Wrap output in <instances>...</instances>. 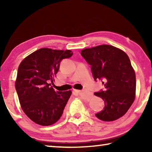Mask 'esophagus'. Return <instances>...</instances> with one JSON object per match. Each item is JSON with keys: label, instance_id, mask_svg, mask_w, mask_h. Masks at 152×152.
<instances>
[{"label": "esophagus", "instance_id": "34e87169", "mask_svg": "<svg viewBox=\"0 0 152 152\" xmlns=\"http://www.w3.org/2000/svg\"><path fill=\"white\" fill-rule=\"evenodd\" d=\"M82 91H80V90H74V92H76V93H80Z\"/></svg>", "mask_w": 152, "mask_h": 152}]
</instances>
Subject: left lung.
Returning <instances> with one entry per match:
<instances>
[{
  "instance_id": "left-lung-1",
  "label": "left lung",
  "mask_w": 152,
  "mask_h": 152,
  "mask_svg": "<svg viewBox=\"0 0 152 152\" xmlns=\"http://www.w3.org/2000/svg\"><path fill=\"white\" fill-rule=\"evenodd\" d=\"M80 53L91 66L95 80H103L105 90L94 95L104 101V108L96 117L103 121L119 119L135 99V73L129 58L125 51L109 45L83 49Z\"/></svg>"
}]
</instances>
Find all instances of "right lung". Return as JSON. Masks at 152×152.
Instances as JSON below:
<instances>
[{
	"mask_svg": "<svg viewBox=\"0 0 152 152\" xmlns=\"http://www.w3.org/2000/svg\"><path fill=\"white\" fill-rule=\"evenodd\" d=\"M72 55L70 50L41 48L20 62L15 88L22 110L37 124L53 125L62 115L72 91H55L49 82L54 80L61 60Z\"/></svg>",
	"mask_w": 152,
	"mask_h": 152,
	"instance_id": "1",
	"label": "right lung"
}]
</instances>
